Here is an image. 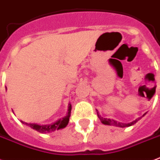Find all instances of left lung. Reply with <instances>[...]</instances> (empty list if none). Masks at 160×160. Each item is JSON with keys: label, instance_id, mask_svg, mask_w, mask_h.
Wrapping results in <instances>:
<instances>
[{"label": "left lung", "instance_id": "left-lung-1", "mask_svg": "<svg viewBox=\"0 0 160 160\" xmlns=\"http://www.w3.org/2000/svg\"><path fill=\"white\" fill-rule=\"evenodd\" d=\"M97 114H98V117H99V119H100V121L102 122L104 124H107V125H114V126H118V127H121V128H124V127H129V126H131L133 124H134L136 122H138L140 118L139 119H135L134 121L131 122V123H129V124H124V123H120V122H118L116 120H114V119H105V118H103L101 117L100 115H99L97 112Z\"/></svg>", "mask_w": 160, "mask_h": 160}]
</instances>
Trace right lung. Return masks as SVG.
<instances>
[{"instance_id":"right-lung-1","label":"right lung","mask_w":160,"mask_h":160,"mask_svg":"<svg viewBox=\"0 0 160 160\" xmlns=\"http://www.w3.org/2000/svg\"><path fill=\"white\" fill-rule=\"evenodd\" d=\"M70 113H71V105H69V109H68L67 115L62 119H59L57 121L52 124H46V125H39L36 124H28L26 122L21 121L24 124L28 125L33 129H36L37 131L41 132V133H49V132L54 131L55 129H60L65 128L69 123V119H70Z\"/></svg>"}]
</instances>
